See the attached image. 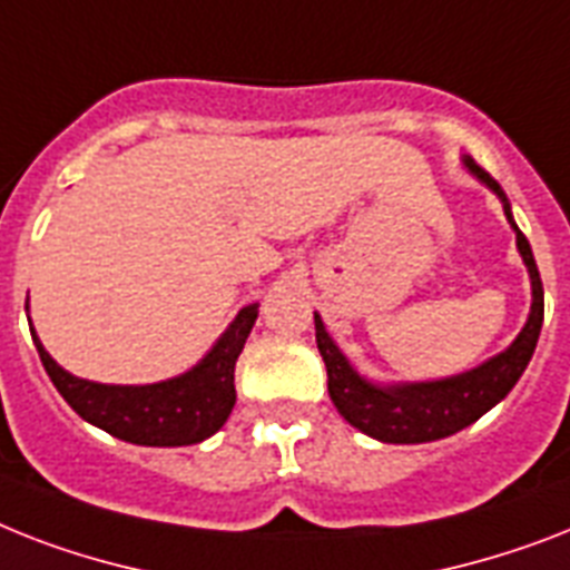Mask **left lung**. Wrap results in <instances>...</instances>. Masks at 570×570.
<instances>
[{
  "label": "left lung",
  "instance_id": "left-lung-1",
  "mask_svg": "<svg viewBox=\"0 0 570 570\" xmlns=\"http://www.w3.org/2000/svg\"><path fill=\"white\" fill-rule=\"evenodd\" d=\"M462 166L501 198L507 222L515 230L518 254H521L527 275H530V289H533L530 316H527L521 333L501 354H494L469 372L439 377V381L381 383L354 368V363L342 354L340 345L327 333L322 316L313 313L316 345L322 360H325L327 392H331L333 406L340 410V415L348 421L351 428H357L360 433L377 439V442L421 445V442L453 436L462 428L474 424L480 415H485L494 404H501L503 397L510 395V390L533 357L535 342H539L541 322H544V289H541L539 269H535L533 248H530L524 234L518 230L515 219H512L510 198L501 189V184L489 173H483L469 155H462Z\"/></svg>",
  "mask_w": 570,
  "mask_h": 570
}]
</instances>
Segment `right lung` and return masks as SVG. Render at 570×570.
<instances>
[{"label": "right lung", "instance_id": "right-lung-1", "mask_svg": "<svg viewBox=\"0 0 570 570\" xmlns=\"http://www.w3.org/2000/svg\"><path fill=\"white\" fill-rule=\"evenodd\" d=\"M257 307L248 304L234 316L225 333L213 342V348L184 374L169 381L142 383V386H119V383H96L76 377L52 360L31 325V340L40 354L46 374L55 390L63 395L72 410L92 428L110 436L146 448H180L210 439L228 421L237 404L234 368L243 345L257 322ZM29 313V304H26Z\"/></svg>", "mask_w": 570, "mask_h": 570}]
</instances>
